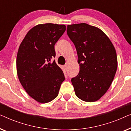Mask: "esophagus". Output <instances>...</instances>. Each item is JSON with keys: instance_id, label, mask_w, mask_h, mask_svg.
I'll return each mask as SVG.
<instances>
[{"instance_id": "34e87169", "label": "esophagus", "mask_w": 131, "mask_h": 131, "mask_svg": "<svg viewBox=\"0 0 131 131\" xmlns=\"http://www.w3.org/2000/svg\"><path fill=\"white\" fill-rule=\"evenodd\" d=\"M64 69H65L66 70H67V64H66V65H64Z\"/></svg>"}]
</instances>
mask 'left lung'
Returning a JSON list of instances; mask_svg holds the SVG:
<instances>
[{"label": "left lung", "mask_w": 131, "mask_h": 131, "mask_svg": "<svg viewBox=\"0 0 131 131\" xmlns=\"http://www.w3.org/2000/svg\"><path fill=\"white\" fill-rule=\"evenodd\" d=\"M67 33L76 47L80 66L78 75L71 80L76 95L84 101H97L115 76V48L101 30L86 23L68 25Z\"/></svg>", "instance_id": "obj_1"}]
</instances>
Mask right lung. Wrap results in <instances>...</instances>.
I'll return each mask as SVG.
<instances>
[{
	"mask_svg": "<svg viewBox=\"0 0 131 131\" xmlns=\"http://www.w3.org/2000/svg\"><path fill=\"white\" fill-rule=\"evenodd\" d=\"M63 24H38L30 29L19 45L17 57L19 80L27 93L36 101L47 103L58 96L65 80L55 60V44L63 35Z\"/></svg>",
	"mask_w": 131,
	"mask_h": 131,
	"instance_id": "1",
	"label": "right lung"
}]
</instances>
